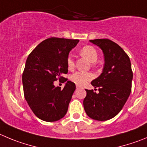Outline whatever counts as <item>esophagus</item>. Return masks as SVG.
I'll use <instances>...</instances> for the list:
<instances>
[{"mask_svg": "<svg viewBox=\"0 0 147 147\" xmlns=\"http://www.w3.org/2000/svg\"><path fill=\"white\" fill-rule=\"evenodd\" d=\"M81 88V87H80V86H78V85H77V86H76V88H77V89H78V88Z\"/></svg>", "mask_w": 147, "mask_h": 147, "instance_id": "esophagus-1", "label": "esophagus"}]
</instances>
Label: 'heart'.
<instances>
[{"label": "heart", "instance_id": "heart-1", "mask_svg": "<svg viewBox=\"0 0 147 147\" xmlns=\"http://www.w3.org/2000/svg\"><path fill=\"white\" fill-rule=\"evenodd\" d=\"M80 54L86 57L90 62L94 63L98 59L96 50L91 46H85L80 50ZM67 68L72 69L75 67V61L72 55H69L67 59ZM93 78V75L90 72H77L70 76V80L78 86H83Z\"/></svg>", "mask_w": 147, "mask_h": 147}]
</instances>
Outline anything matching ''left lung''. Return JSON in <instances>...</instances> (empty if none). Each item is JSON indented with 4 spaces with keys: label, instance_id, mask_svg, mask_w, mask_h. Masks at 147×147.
<instances>
[{
    "label": "left lung",
    "instance_id": "left-lung-1",
    "mask_svg": "<svg viewBox=\"0 0 147 147\" xmlns=\"http://www.w3.org/2000/svg\"><path fill=\"white\" fill-rule=\"evenodd\" d=\"M90 42L102 50L105 66L101 75L91 82L99 92L86 89L83 107L90 118L105 121L115 117L129 97L133 79L131 60L123 49L111 40L95 39Z\"/></svg>",
    "mask_w": 147,
    "mask_h": 147
}]
</instances>
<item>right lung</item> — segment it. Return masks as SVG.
Returning <instances> with one entry per match:
<instances>
[{"label": "right lung", "mask_w": 147, "mask_h": 147, "mask_svg": "<svg viewBox=\"0 0 147 147\" xmlns=\"http://www.w3.org/2000/svg\"><path fill=\"white\" fill-rule=\"evenodd\" d=\"M78 42L52 37L42 41L27 57L22 75L24 98L33 113L43 121H57L67 113L75 84L68 80L61 89L53 83L67 80L63 77L68 72L67 59Z\"/></svg>", "instance_id": "obj_1"}]
</instances>
